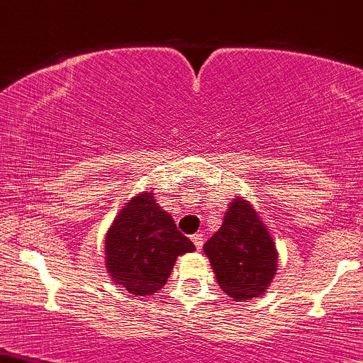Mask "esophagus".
Masks as SVG:
<instances>
[{
  "instance_id": "obj_1",
  "label": "esophagus",
  "mask_w": 363,
  "mask_h": 363,
  "mask_svg": "<svg viewBox=\"0 0 363 363\" xmlns=\"http://www.w3.org/2000/svg\"><path fill=\"white\" fill-rule=\"evenodd\" d=\"M191 241L194 242L196 250H201V247H203V235H192Z\"/></svg>"
}]
</instances>
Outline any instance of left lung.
I'll return each mask as SVG.
<instances>
[{"instance_id":"1","label":"left lung","mask_w":363,"mask_h":363,"mask_svg":"<svg viewBox=\"0 0 363 363\" xmlns=\"http://www.w3.org/2000/svg\"><path fill=\"white\" fill-rule=\"evenodd\" d=\"M216 281L233 301L253 300L272 284L278 251L264 221L250 201L238 196L224 214L223 226L206 241Z\"/></svg>"}]
</instances>
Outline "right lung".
Segmentation results:
<instances>
[{"mask_svg": "<svg viewBox=\"0 0 363 363\" xmlns=\"http://www.w3.org/2000/svg\"><path fill=\"white\" fill-rule=\"evenodd\" d=\"M196 246L179 233L154 191L132 197L105 235V268L112 281L135 296L157 293L171 277L177 256Z\"/></svg>", "mask_w": 363, "mask_h": 363, "instance_id": "1", "label": "right lung"}]
</instances>
